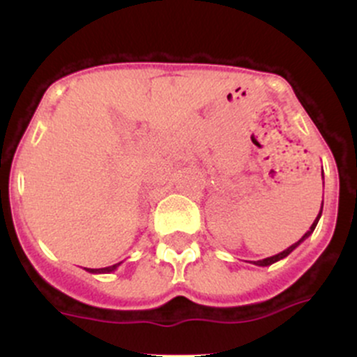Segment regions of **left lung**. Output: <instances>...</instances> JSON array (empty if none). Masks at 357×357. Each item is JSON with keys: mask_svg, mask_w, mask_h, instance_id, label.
Returning <instances> with one entry per match:
<instances>
[{"mask_svg": "<svg viewBox=\"0 0 357 357\" xmlns=\"http://www.w3.org/2000/svg\"><path fill=\"white\" fill-rule=\"evenodd\" d=\"M323 185H325V183H323ZM321 212H323V204H321V208H319V214L316 215L314 222H312V225H311V228H309V231L305 233V235L302 236V238L298 240V242H295L294 245H290L289 248H287V250H283V252H280V254L273 255V257H266V259H262V261H254V264H255V266H271V264H275V262H278V261H282V259H285L287 255L291 254V252H294L295 248H297L298 245H301V243L304 242L305 238H309V236L312 235V231H314V228H316V225H318L319 218H321Z\"/></svg>", "mask_w": 357, "mask_h": 357, "instance_id": "obj_1", "label": "left lung"}]
</instances>
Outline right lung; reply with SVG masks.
Segmentation results:
<instances>
[{"mask_svg":"<svg viewBox=\"0 0 357 357\" xmlns=\"http://www.w3.org/2000/svg\"><path fill=\"white\" fill-rule=\"evenodd\" d=\"M119 266H121V262H117V264H114V266H109V268H102V269H88V268H86V271L95 273V275H98V273H112V271H115Z\"/></svg>","mask_w":357,"mask_h":357,"instance_id":"obj_1","label":"right lung"}]
</instances>
